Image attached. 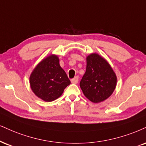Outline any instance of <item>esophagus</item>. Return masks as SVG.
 <instances>
[{
  "mask_svg": "<svg viewBox=\"0 0 146 146\" xmlns=\"http://www.w3.org/2000/svg\"><path fill=\"white\" fill-rule=\"evenodd\" d=\"M78 82V76H76L71 80V82L73 84H77Z\"/></svg>",
  "mask_w": 146,
  "mask_h": 146,
  "instance_id": "esophagus-1",
  "label": "esophagus"
}]
</instances>
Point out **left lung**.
<instances>
[{
	"mask_svg": "<svg viewBox=\"0 0 146 146\" xmlns=\"http://www.w3.org/2000/svg\"><path fill=\"white\" fill-rule=\"evenodd\" d=\"M117 77L111 66L99 54L87 57V69L80 87L84 96L93 103L107 100L116 89Z\"/></svg>",
	"mask_w": 146,
	"mask_h": 146,
	"instance_id": "1",
	"label": "left lung"
}]
</instances>
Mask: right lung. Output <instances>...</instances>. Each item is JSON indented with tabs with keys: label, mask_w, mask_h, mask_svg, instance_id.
Listing matches in <instances>:
<instances>
[{
	"label": "right lung",
	"mask_w": 146,
	"mask_h": 146,
	"mask_svg": "<svg viewBox=\"0 0 146 146\" xmlns=\"http://www.w3.org/2000/svg\"><path fill=\"white\" fill-rule=\"evenodd\" d=\"M70 84L67 74L59 65L58 56L54 54L39 62L30 76L32 91L46 102L59 98Z\"/></svg>",
	"instance_id": "add662e5"
}]
</instances>
